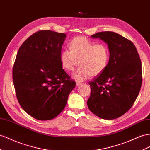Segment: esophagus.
Masks as SVG:
<instances>
[{
	"instance_id": "1",
	"label": "esophagus",
	"mask_w": 150,
	"mask_h": 150,
	"mask_svg": "<svg viewBox=\"0 0 150 150\" xmlns=\"http://www.w3.org/2000/svg\"><path fill=\"white\" fill-rule=\"evenodd\" d=\"M81 84H82L81 82H80V81H76V85H77V86H79V85H81Z\"/></svg>"
}]
</instances>
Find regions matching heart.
<instances>
[{"mask_svg":"<svg viewBox=\"0 0 150 150\" xmlns=\"http://www.w3.org/2000/svg\"><path fill=\"white\" fill-rule=\"evenodd\" d=\"M69 49L64 50L60 60L64 69L73 71L78 62L80 66L72 78L83 81L90 76H98L107 68L110 60V50L107 44L95 43L86 38L78 36L69 43Z\"/></svg>","mask_w":150,"mask_h":150,"instance_id":"b5f03b06","label":"heart"}]
</instances>
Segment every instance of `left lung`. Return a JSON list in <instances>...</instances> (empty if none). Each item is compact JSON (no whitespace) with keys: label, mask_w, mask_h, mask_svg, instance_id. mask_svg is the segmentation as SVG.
<instances>
[{"label":"left lung","mask_w":150,"mask_h":150,"mask_svg":"<svg viewBox=\"0 0 150 150\" xmlns=\"http://www.w3.org/2000/svg\"><path fill=\"white\" fill-rule=\"evenodd\" d=\"M91 37L107 44L110 60L105 70L89 83L88 107L101 119H115L131 108L139 95L142 84L139 55L132 42L114 32H99Z\"/></svg>","instance_id":"left-lung-1"}]
</instances>
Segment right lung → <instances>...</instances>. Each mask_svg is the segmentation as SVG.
I'll return each mask as SVG.
<instances>
[{
  "mask_svg": "<svg viewBox=\"0 0 150 150\" xmlns=\"http://www.w3.org/2000/svg\"><path fill=\"white\" fill-rule=\"evenodd\" d=\"M66 38L64 33L39 31L24 42L16 55L13 70L16 96L23 110L36 119L57 116L76 86L60 63Z\"/></svg>",
  "mask_w": 150,
  "mask_h": 150,
  "instance_id": "right-lung-1",
  "label": "right lung"
}]
</instances>
